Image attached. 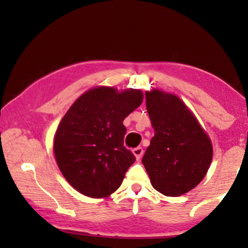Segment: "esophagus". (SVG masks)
<instances>
[{
  "instance_id": "esophagus-1",
  "label": "esophagus",
  "mask_w": 248,
  "mask_h": 248,
  "mask_svg": "<svg viewBox=\"0 0 248 248\" xmlns=\"http://www.w3.org/2000/svg\"><path fill=\"white\" fill-rule=\"evenodd\" d=\"M132 151H133V154H134L135 157H137L138 160H139V159H141L142 155H143V148H142V147L134 148Z\"/></svg>"
}]
</instances>
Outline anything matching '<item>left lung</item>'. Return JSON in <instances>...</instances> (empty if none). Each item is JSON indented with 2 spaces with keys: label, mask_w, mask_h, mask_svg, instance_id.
Listing matches in <instances>:
<instances>
[{
  "label": "left lung",
  "mask_w": 248,
  "mask_h": 248,
  "mask_svg": "<svg viewBox=\"0 0 248 248\" xmlns=\"http://www.w3.org/2000/svg\"><path fill=\"white\" fill-rule=\"evenodd\" d=\"M155 137L142 159L155 189L167 196L191 191L212 160L211 141L185 104L160 90L145 93Z\"/></svg>",
  "instance_id": "left-lung-1"
}]
</instances>
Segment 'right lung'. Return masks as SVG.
Returning a JSON list of instances; mask_svg holds the SVG:
<instances>
[{"mask_svg":"<svg viewBox=\"0 0 248 248\" xmlns=\"http://www.w3.org/2000/svg\"><path fill=\"white\" fill-rule=\"evenodd\" d=\"M143 94L109 87L91 89L78 98L57 127L54 152L66 181L90 198L116 191L135 155L124 147L123 121L140 106Z\"/></svg>","mask_w":248,"mask_h":248,"instance_id":"obj_1","label":"right lung"}]
</instances>
